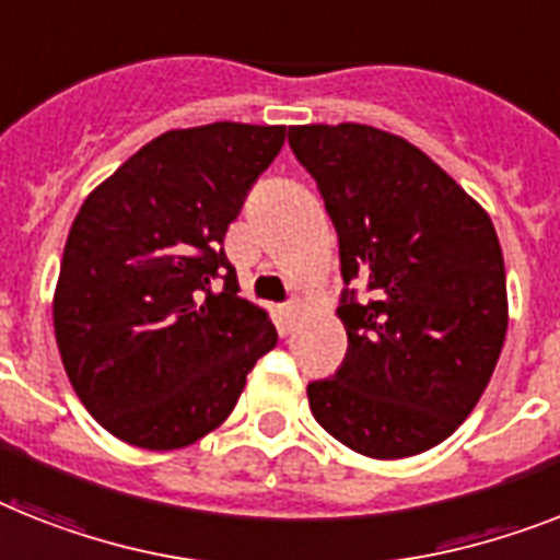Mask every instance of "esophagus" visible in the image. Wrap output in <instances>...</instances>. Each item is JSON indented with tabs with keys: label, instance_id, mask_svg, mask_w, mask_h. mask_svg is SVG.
<instances>
[{
	"label": "esophagus",
	"instance_id": "esophagus-1",
	"mask_svg": "<svg viewBox=\"0 0 560 560\" xmlns=\"http://www.w3.org/2000/svg\"><path fill=\"white\" fill-rule=\"evenodd\" d=\"M298 312H300L298 300H289V303H285V306H283V320H285V329H291V326H294V320H298Z\"/></svg>",
	"mask_w": 560,
	"mask_h": 560
}]
</instances>
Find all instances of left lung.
Segmentation results:
<instances>
[{
	"mask_svg": "<svg viewBox=\"0 0 560 560\" xmlns=\"http://www.w3.org/2000/svg\"><path fill=\"white\" fill-rule=\"evenodd\" d=\"M337 231L349 335L335 374L308 383L314 420L360 455L409 457L455 432L506 337L495 225L412 142L372 125L289 128ZM368 283L369 299L351 285Z\"/></svg>",
	"mask_w": 560,
	"mask_h": 560,
	"instance_id": "left-lung-1",
	"label": "left lung"
}]
</instances>
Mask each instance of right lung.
Returning <instances> with one entry per match:
<instances>
[{"label":"right lung","instance_id":"1","mask_svg":"<svg viewBox=\"0 0 560 560\" xmlns=\"http://www.w3.org/2000/svg\"><path fill=\"white\" fill-rule=\"evenodd\" d=\"M283 142L285 125L168 131L82 202L54 331L73 392L119 441L179 450L208 435L275 349L269 314L237 294L223 240Z\"/></svg>","mask_w":560,"mask_h":560}]
</instances>
